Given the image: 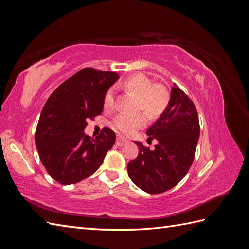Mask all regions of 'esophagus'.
Segmentation results:
<instances>
[{
    "mask_svg": "<svg viewBox=\"0 0 249 249\" xmlns=\"http://www.w3.org/2000/svg\"><path fill=\"white\" fill-rule=\"evenodd\" d=\"M126 143H127V140L124 139V138L119 137V138L116 139V144H117V146L122 147V146H124V144H126Z\"/></svg>",
    "mask_w": 249,
    "mask_h": 249,
    "instance_id": "34e87169",
    "label": "esophagus"
}]
</instances>
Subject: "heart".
I'll use <instances>...</instances> for the list:
<instances>
[{
  "instance_id": "obj_1",
  "label": "heart",
  "mask_w": 249,
  "mask_h": 249,
  "mask_svg": "<svg viewBox=\"0 0 249 249\" xmlns=\"http://www.w3.org/2000/svg\"><path fill=\"white\" fill-rule=\"evenodd\" d=\"M123 87L138 96L137 107L148 116L160 115L168 105V92L161 85L152 86V81L143 74H133L123 81ZM114 106V90L109 89L105 96V107L111 109ZM146 124V116L142 113L127 114L122 113L113 121V126L125 135L132 134Z\"/></svg>"
}]
</instances>
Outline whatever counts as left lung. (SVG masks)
<instances>
[{
    "label": "left lung",
    "instance_id": "1",
    "mask_svg": "<svg viewBox=\"0 0 249 249\" xmlns=\"http://www.w3.org/2000/svg\"><path fill=\"white\" fill-rule=\"evenodd\" d=\"M199 133L195 106L174 84L168 106L147 129L148 140H157L155 149L151 150L142 142H134L139 153L127 164L129 178L148 194H160L173 188L191 168Z\"/></svg>",
    "mask_w": 249,
    "mask_h": 249
}]
</instances>
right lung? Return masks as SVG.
I'll return each mask as SVG.
<instances>
[{
	"mask_svg": "<svg viewBox=\"0 0 249 249\" xmlns=\"http://www.w3.org/2000/svg\"><path fill=\"white\" fill-rule=\"evenodd\" d=\"M119 79L112 71L84 69L54 90L36 129V148L48 173L62 185L78 183L96 172L115 143L110 128L86 135L87 120L100 115L105 96Z\"/></svg>",
	"mask_w": 249,
	"mask_h": 249,
	"instance_id": "right-lung-1",
	"label": "right lung"
}]
</instances>
